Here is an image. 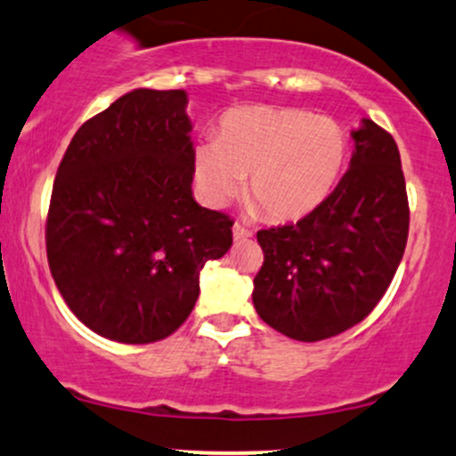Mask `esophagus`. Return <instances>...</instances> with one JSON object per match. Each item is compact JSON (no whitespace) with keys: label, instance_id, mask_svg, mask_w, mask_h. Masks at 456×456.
I'll use <instances>...</instances> for the list:
<instances>
[{"label":"esophagus","instance_id":"obj_1","mask_svg":"<svg viewBox=\"0 0 456 456\" xmlns=\"http://www.w3.org/2000/svg\"><path fill=\"white\" fill-rule=\"evenodd\" d=\"M232 234H234V241H245V239L252 237V230L241 226V224H234Z\"/></svg>","mask_w":456,"mask_h":456}]
</instances>
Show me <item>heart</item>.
Here are the masks:
<instances>
[{
	"mask_svg": "<svg viewBox=\"0 0 456 456\" xmlns=\"http://www.w3.org/2000/svg\"><path fill=\"white\" fill-rule=\"evenodd\" d=\"M346 148V131L331 118L289 107H232L215 142L198 146L196 181L204 200L222 207L248 176V198L267 217L299 219L336 187Z\"/></svg>",
	"mask_w": 456,
	"mask_h": 456,
	"instance_id": "1",
	"label": "heart"
}]
</instances>
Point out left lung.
<instances>
[{
  "label": "left lung",
  "instance_id": "obj_1",
  "mask_svg": "<svg viewBox=\"0 0 456 456\" xmlns=\"http://www.w3.org/2000/svg\"><path fill=\"white\" fill-rule=\"evenodd\" d=\"M351 167L297 224L258 230L254 278L260 319L293 340L338 336L386 295L409 234V202L394 137L364 118L351 131Z\"/></svg>",
  "mask_w": 456,
  "mask_h": 456
}]
</instances>
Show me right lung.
<instances>
[{"label":"right lung","instance_id":"add662e5","mask_svg":"<svg viewBox=\"0 0 456 456\" xmlns=\"http://www.w3.org/2000/svg\"><path fill=\"white\" fill-rule=\"evenodd\" d=\"M185 90L137 88L86 120L55 174L47 258L73 314L103 338L174 334L200 271L232 245V219L193 200Z\"/></svg>","mask_w":456,"mask_h":456}]
</instances>
